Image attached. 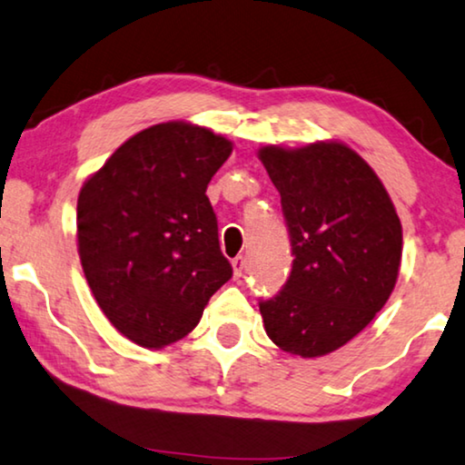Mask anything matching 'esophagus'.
I'll return each instance as SVG.
<instances>
[{
    "mask_svg": "<svg viewBox=\"0 0 465 465\" xmlns=\"http://www.w3.org/2000/svg\"><path fill=\"white\" fill-rule=\"evenodd\" d=\"M242 270H245V257L242 255H237L232 260V272H234V278H241L242 276Z\"/></svg>",
    "mask_w": 465,
    "mask_h": 465,
    "instance_id": "34e87169",
    "label": "esophagus"
}]
</instances>
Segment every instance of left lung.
Here are the masks:
<instances>
[{
    "label": "left lung",
    "mask_w": 465,
    "mask_h": 465,
    "mask_svg": "<svg viewBox=\"0 0 465 465\" xmlns=\"http://www.w3.org/2000/svg\"><path fill=\"white\" fill-rule=\"evenodd\" d=\"M257 155L281 193L295 257L278 295L260 302L263 326L287 353L337 351L372 322L395 289L403 247L395 205L345 143L266 145Z\"/></svg>",
    "instance_id": "left-lung-1"
}]
</instances>
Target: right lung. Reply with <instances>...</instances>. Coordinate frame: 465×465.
Instances as JSON below:
<instances>
[{"mask_svg":"<svg viewBox=\"0 0 465 465\" xmlns=\"http://www.w3.org/2000/svg\"><path fill=\"white\" fill-rule=\"evenodd\" d=\"M231 152L210 128L155 124L123 143L78 193L84 278L105 318L141 347L187 337L232 276L205 195Z\"/></svg>","mask_w":465,"mask_h":465,"instance_id":"right-lung-1","label":"right lung"}]
</instances>
